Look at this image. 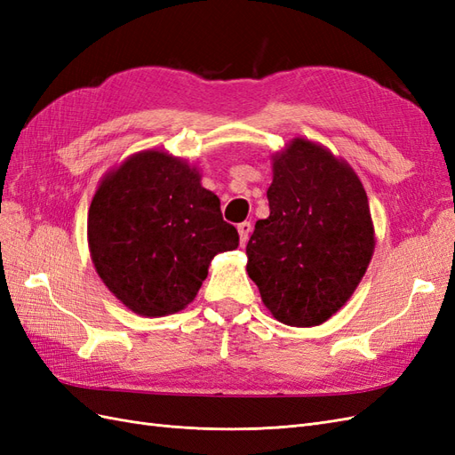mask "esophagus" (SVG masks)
I'll return each instance as SVG.
<instances>
[{"mask_svg":"<svg viewBox=\"0 0 455 455\" xmlns=\"http://www.w3.org/2000/svg\"><path fill=\"white\" fill-rule=\"evenodd\" d=\"M237 231H239V237H241V244H244L246 241H249L251 233H252V224L251 222H241L237 226Z\"/></svg>","mask_w":455,"mask_h":455,"instance_id":"esophagus-1","label":"esophagus"}]
</instances>
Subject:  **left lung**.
<instances>
[{
  "label": "left lung",
  "mask_w": 455,
  "mask_h": 455,
  "mask_svg": "<svg viewBox=\"0 0 455 455\" xmlns=\"http://www.w3.org/2000/svg\"><path fill=\"white\" fill-rule=\"evenodd\" d=\"M269 216L246 244V271L275 319L328 321L359 286L374 254L366 191L346 161L294 139L273 156Z\"/></svg>",
  "instance_id": "obj_1"
}]
</instances>
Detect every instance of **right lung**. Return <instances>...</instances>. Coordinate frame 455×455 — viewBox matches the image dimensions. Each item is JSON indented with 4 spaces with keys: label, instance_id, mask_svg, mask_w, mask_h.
Instances as JSON below:
<instances>
[{
    "label": "right lung",
    "instance_id": "1",
    "mask_svg": "<svg viewBox=\"0 0 455 455\" xmlns=\"http://www.w3.org/2000/svg\"><path fill=\"white\" fill-rule=\"evenodd\" d=\"M92 264L131 311L164 316L197 296L218 252L239 233L196 167L167 151H139L108 172L87 218Z\"/></svg>",
    "mask_w": 455,
    "mask_h": 455
}]
</instances>
